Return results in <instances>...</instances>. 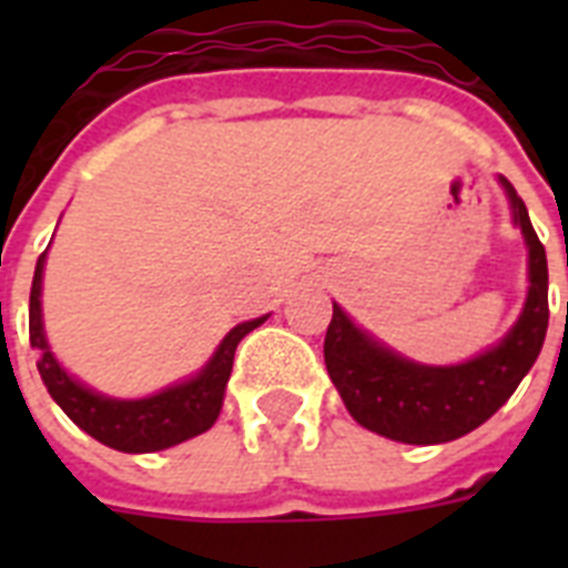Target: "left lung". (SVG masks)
I'll use <instances>...</instances> for the list:
<instances>
[{"instance_id": "1", "label": "left lung", "mask_w": 568, "mask_h": 568, "mask_svg": "<svg viewBox=\"0 0 568 568\" xmlns=\"http://www.w3.org/2000/svg\"><path fill=\"white\" fill-rule=\"evenodd\" d=\"M528 247V297L507 336L457 365H424L356 327L338 303L324 338L329 379L365 430L404 445H442L493 418L537 363L548 329V262L528 209L498 176Z\"/></svg>"}]
</instances>
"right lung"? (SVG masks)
Returning a JSON list of instances; mask_svg holds the SVG:
<instances>
[{
    "label": "right lung",
    "instance_id": "add662e5",
    "mask_svg": "<svg viewBox=\"0 0 568 568\" xmlns=\"http://www.w3.org/2000/svg\"><path fill=\"white\" fill-rule=\"evenodd\" d=\"M43 267H47V250L40 253L34 280H31L29 338L31 347L40 354L38 372L43 386L75 427H82L88 436L109 448L123 450V454H153V450L173 448L180 442L194 439L217 422L232 374L235 347L258 324H265L267 315L232 327L217 345V351L209 356V363L191 377L146 397H109L97 388L84 386L82 379H75L52 354L47 329H43V306H40Z\"/></svg>",
    "mask_w": 568,
    "mask_h": 568
}]
</instances>
